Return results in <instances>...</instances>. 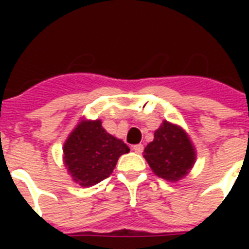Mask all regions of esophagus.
Here are the masks:
<instances>
[{
	"label": "esophagus",
	"instance_id": "1",
	"mask_svg": "<svg viewBox=\"0 0 249 249\" xmlns=\"http://www.w3.org/2000/svg\"><path fill=\"white\" fill-rule=\"evenodd\" d=\"M142 149H144L142 144H136V145L132 146V151L136 152V153H141V152H142Z\"/></svg>",
	"mask_w": 249,
	"mask_h": 249
}]
</instances>
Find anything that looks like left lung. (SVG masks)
Returning <instances> with one entry per match:
<instances>
[{"label": "left lung", "mask_w": 249, "mask_h": 249, "mask_svg": "<svg viewBox=\"0 0 249 249\" xmlns=\"http://www.w3.org/2000/svg\"><path fill=\"white\" fill-rule=\"evenodd\" d=\"M144 157L153 173L175 183L185 178L196 162V148L180 125L164 120L155 137L144 149Z\"/></svg>", "instance_id": "left-lung-1"}]
</instances>
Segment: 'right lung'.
<instances>
[{
	"label": "right lung",
	"mask_w": 249,
	"mask_h": 249,
	"mask_svg": "<svg viewBox=\"0 0 249 249\" xmlns=\"http://www.w3.org/2000/svg\"><path fill=\"white\" fill-rule=\"evenodd\" d=\"M64 165L71 180L92 187L113 172L120 156L129 152L124 141L109 135L101 120L81 119L62 146Z\"/></svg>",
	"instance_id": "obj_1"
}]
</instances>
